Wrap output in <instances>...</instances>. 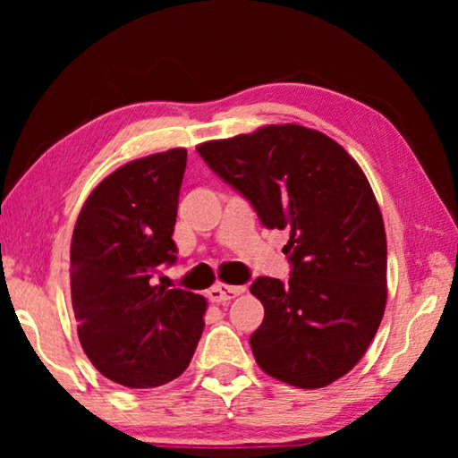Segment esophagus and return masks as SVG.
<instances>
[{
	"instance_id": "esophagus-1",
	"label": "esophagus",
	"mask_w": 458,
	"mask_h": 458,
	"mask_svg": "<svg viewBox=\"0 0 458 458\" xmlns=\"http://www.w3.org/2000/svg\"><path fill=\"white\" fill-rule=\"evenodd\" d=\"M244 291H246V286H232V284L218 283V284H214L210 291H208V299L214 301V303H226V301L238 297V294H242Z\"/></svg>"
}]
</instances>
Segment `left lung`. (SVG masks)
I'll list each match as a JSON object with an SVG mask.
<instances>
[{
	"mask_svg": "<svg viewBox=\"0 0 458 458\" xmlns=\"http://www.w3.org/2000/svg\"><path fill=\"white\" fill-rule=\"evenodd\" d=\"M196 149L262 226L291 232L289 283L250 284L265 305L250 335L254 360L305 390L335 382L363 358L387 299L386 230L368 177L331 137L291 123Z\"/></svg>",
	"mask_w": 458,
	"mask_h": 458,
	"instance_id": "left-lung-1",
	"label": "left lung"
}]
</instances>
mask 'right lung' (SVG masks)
<instances>
[{"instance_id": "obj_1", "label": "right lung", "mask_w": 458, "mask_h": 458, "mask_svg": "<svg viewBox=\"0 0 458 458\" xmlns=\"http://www.w3.org/2000/svg\"><path fill=\"white\" fill-rule=\"evenodd\" d=\"M188 151L131 161L84 201L71 244L72 309L84 353L127 387L182 376L204 331L206 299L155 284L174 265V226Z\"/></svg>"}]
</instances>
